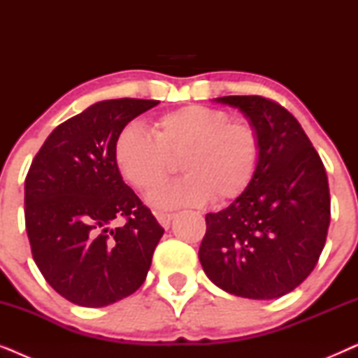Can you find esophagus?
I'll list each match as a JSON object with an SVG mask.
<instances>
[{
	"label": "esophagus",
	"instance_id": "1",
	"mask_svg": "<svg viewBox=\"0 0 358 358\" xmlns=\"http://www.w3.org/2000/svg\"><path fill=\"white\" fill-rule=\"evenodd\" d=\"M173 218H174L173 213H161V212L156 213V220H158V223H159L161 227H163L164 229L169 228L171 220H173Z\"/></svg>",
	"mask_w": 358,
	"mask_h": 358
}]
</instances>
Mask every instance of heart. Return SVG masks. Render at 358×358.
Segmentation results:
<instances>
[{"label": "heart", "mask_w": 358, "mask_h": 358, "mask_svg": "<svg viewBox=\"0 0 358 358\" xmlns=\"http://www.w3.org/2000/svg\"><path fill=\"white\" fill-rule=\"evenodd\" d=\"M261 138L246 122H231L222 109L190 104L161 115L153 136L127 125L117 136L114 159L125 182L150 192L163 184L180 159L185 178L150 195L156 208L202 207L213 199L227 203L241 197L261 163Z\"/></svg>", "instance_id": "obj_1"}]
</instances>
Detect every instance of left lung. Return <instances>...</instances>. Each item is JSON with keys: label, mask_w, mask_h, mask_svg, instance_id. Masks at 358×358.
I'll return each instance as SVG.
<instances>
[{"label": "left lung", "mask_w": 358, "mask_h": 358, "mask_svg": "<svg viewBox=\"0 0 358 358\" xmlns=\"http://www.w3.org/2000/svg\"><path fill=\"white\" fill-rule=\"evenodd\" d=\"M241 112L261 138L252 184L227 208L207 213L199 249L203 272L231 295L273 300L315 268L331 220L326 169L298 120L261 96L213 99Z\"/></svg>", "instance_id": "1"}]
</instances>
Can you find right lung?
I'll use <instances>...</instances> for the list:
<instances>
[{
	"instance_id": "add662e5",
	"label": "right lung",
	"mask_w": 358,
	"mask_h": 358,
	"mask_svg": "<svg viewBox=\"0 0 358 358\" xmlns=\"http://www.w3.org/2000/svg\"><path fill=\"white\" fill-rule=\"evenodd\" d=\"M159 101L96 102L48 135L24 187L32 257L53 290L86 308L112 305L145 282L164 229L124 182L115 140ZM117 217L126 224L111 227Z\"/></svg>"
}]
</instances>
